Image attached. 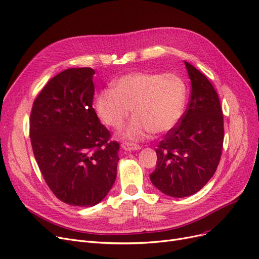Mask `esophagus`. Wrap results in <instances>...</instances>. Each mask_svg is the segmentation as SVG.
<instances>
[{
  "mask_svg": "<svg viewBox=\"0 0 259 259\" xmlns=\"http://www.w3.org/2000/svg\"><path fill=\"white\" fill-rule=\"evenodd\" d=\"M121 147H122L123 150H126V151H133V150L141 149L140 145L133 144V143H130V142H122L121 143Z\"/></svg>",
  "mask_w": 259,
  "mask_h": 259,
  "instance_id": "34e87169",
  "label": "esophagus"
}]
</instances>
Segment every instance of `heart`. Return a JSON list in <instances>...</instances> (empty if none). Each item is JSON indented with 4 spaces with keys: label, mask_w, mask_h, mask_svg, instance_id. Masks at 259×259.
Returning <instances> with one entry per match:
<instances>
[{
    "label": "heart",
    "mask_w": 259,
    "mask_h": 259,
    "mask_svg": "<svg viewBox=\"0 0 259 259\" xmlns=\"http://www.w3.org/2000/svg\"><path fill=\"white\" fill-rule=\"evenodd\" d=\"M187 88L175 73L132 72L101 91L95 100L99 119L111 128H120L131 109L135 116L118 133L120 139L145 140L152 133L173 129L185 113Z\"/></svg>",
    "instance_id": "b5f03b06"
}]
</instances>
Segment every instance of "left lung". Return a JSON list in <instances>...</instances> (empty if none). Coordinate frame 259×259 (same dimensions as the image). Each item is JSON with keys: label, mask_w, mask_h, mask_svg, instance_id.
<instances>
[{"label": "left lung", "mask_w": 259, "mask_h": 259, "mask_svg": "<svg viewBox=\"0 0 259 259\" xmlns=\"http://www.w3.org/2000/svg\"><path fill=\"white\" fill-rule=\"evenodd\" d=\"M191 80L188 108L168 130L157 154L152 185L171 197L196 193L215 173L222 155L223 112L213 85L194 66L185 62Z\"/></svg>", "instance_id": "1"}]
</instances>
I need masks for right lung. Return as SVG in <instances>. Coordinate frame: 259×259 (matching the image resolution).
I'll return each instance as SVG.
<instances>
[{
	"label": "right lung",
	"instance_id": "1",
	"mask_svg": "<svg viewBox=\"0 0 259 259\" xmlns=\"http://www.w3.org/2000/svg\"><path fill=\"white\" fill-rule=\"evenodd\" d=\"M94 73L84 67L53 76L30 117L31 144L46 184L71 206L98 204L116 179L119 144L93 108Z\"/></svg>",
	"mask_w": 259,
	"mask_h": 259
}]
</instances>
